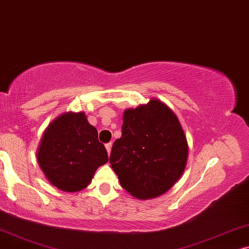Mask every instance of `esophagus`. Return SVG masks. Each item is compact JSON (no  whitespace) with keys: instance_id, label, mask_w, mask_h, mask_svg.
Masks as SVG:
<instances>
[{"instance_id":"1","label":"esophagus","mask_w":249,"mask_h":249,"mask_svg":"<svg viewBox=\"0 0 249 249\" xmlns=\"http://www.w3.org/2000/svg\"><path fill=\"white\" fill-rule=\"evenodd\" d=\"M111 147H112V143H111V142H109V143L106 144V149H107V152H108V155L110 154V151H111Z\"/></svg>"}]
</instances>
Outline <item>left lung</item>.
<instances>
[{
  "instance_id": "obj_1",
  "label": "left lung",
  "mask_w": 249,
  "mask_h": 249,
  "mask_svg": "<svg viewBox=\"0 0 249 249\" xmlns=\"http://www.w3.org/2000/svg\"><path fill=\"white\" fill-rule=\"evenodd\" d=\"M187 158V138L178 117L154 99L124 112L122 137L112 144L109 163L125 190L148 199L172 188Z\"/></svg>"
}]
</instances>
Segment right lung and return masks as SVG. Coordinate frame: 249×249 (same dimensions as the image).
Here are the masks:
<instances>
[{
    "label": "right lung",
    "instance_id": "add662e5",
    "mask_svg": "<svg viewBox=\"0 0 249 249\" xmlns=\"http://www.w3.org/2000/svg\"><path fill=\"white\" fill-rule=\"evenodd\" d=\"M37 160L54 187L75 192L88 187L95 170L108 161V154L84 112H67L45 131Z\"/></svg>",
    "mask_w": 249,
    "mask_h": 249
}]
</instances>
